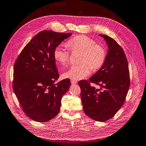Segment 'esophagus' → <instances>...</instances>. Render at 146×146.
Listing matches in <instances>:
<instances>
[{"mask_svg":"<svg viewBox=\"0 0 146 146\" xmlns=\"http://www.w3.org/2000/svg\"><path fill=\"white\" fill-rule=\"evenodd\" d=\"M71 83H72V84H76L77 82L76 81H73V80H71Z\"/></svg>","mask_w":146,"mask_h":146,"instance_id":"1","label":"esophagus"}]
</instances>
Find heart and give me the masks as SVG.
<instances>
[{
    "label": "heart",
    "instance_id": "heart-1",
    "mask_svg": "<svg viewBox=\"0 0 146 146\" xmlns=\"http://www.w3.org/2000/svg\"><path fill=\"white\" fill-rule=\"evenodd\" d=\"M67 46L72 51L82 52L80 65H73L63 73L64 78L78 81L86 78L92 70L100 68L105 63L106 53L102 46L96 44L95 41L85 35H78L68 40ZM54 58L60 65L68 63L70 52L62 45L56 47L54 51Z\"/></svg>",
    "mask_w": 146,
    "mask_h": 146
}]
</instances>
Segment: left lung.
<instances>
[{"mask_svg":"<svg viewBox=\"0 0 146 146\" xmlns=\"http://www.w3.org/2000/svg\"><path fill=\"white\" fill-rule=\"evenodd\" d=\"M99 35L105 39L108 48L105 63L89 81L82 80L78 84L84 113L96 121L105 122L122 106L130 87V74L123 49L113 38ZM90 82L101 87L96 90Z\"/></svg>","mask_w":146,"mask_h":146,"instance_id":"left-lung-1","label":"left lung"}]
</instances>
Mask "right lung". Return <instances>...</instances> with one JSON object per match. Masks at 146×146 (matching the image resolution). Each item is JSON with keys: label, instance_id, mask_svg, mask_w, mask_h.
<instances>
[{"label": "right lung", "instance_id": "1", "mask_svg": "<svg viewBox=\"0 0 146 146\" xmlns=\"http://www.w3.org/2000/svg\"><path fill=\"white\" fill-rule=\"evenodd\" d=\"M72 34L43 31L26 44L14 65L13 91L28 117L39 122L55 117L61 100L70 88L69 79L59 78L54 51Z\"/></svg>", "mask_w": 146, "mask_h": 146}]
</instances>
